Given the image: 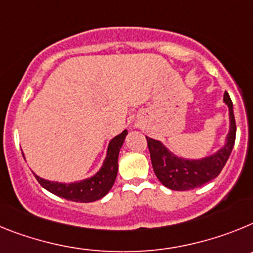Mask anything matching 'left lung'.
<instances>
[{
  "label": "left lung",
  "mask_w": 253,
  "mask_h": 253,
  "mask_svg": "<svg viewBox=\"0 0 253 253\" xmlns=\"http://www.w3.org/2000/svg\"><path fill=\"white\" fill-rule=\"evenodd\" d=\"M223 100L229 109V132L224 146L211 155L201 159L177 157L163 142L146 136L154 173L166 187L174 191L192 190L212 181L221 172L234 146L237 131L233 103L227 91L224 93Z\"/></svg>",
  "instance_id": "8db88e82"
}]
</instances>
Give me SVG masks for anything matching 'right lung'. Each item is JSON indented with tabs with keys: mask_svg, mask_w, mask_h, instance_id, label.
<instances>
[{
	"mask_svg": "<svg viewBox=\"0 0 253 253\" xmlns=\"http://www.w3.org/2000/svg\"><path fill=\"white\" fill-rule=\"evenodd\" d=\"M127 129L122 131L120 135L111 140L107 149V155L103 162V166L94 175L85 178L83 181L71 182V183H61V182L48 181L41 178L39 175L34 174L37 181L41 183L42 187L52 192L56 196L69 201L76 203H93L102 199L109 192L113 186L118 172V154L126 139ZM24 157V154H23Z\"/></svg>",
	"mask_w": 253,
	"mask_h": 253,
	"instance_id": "add662e5",
	"label": "right lung"
}]
</instances>
